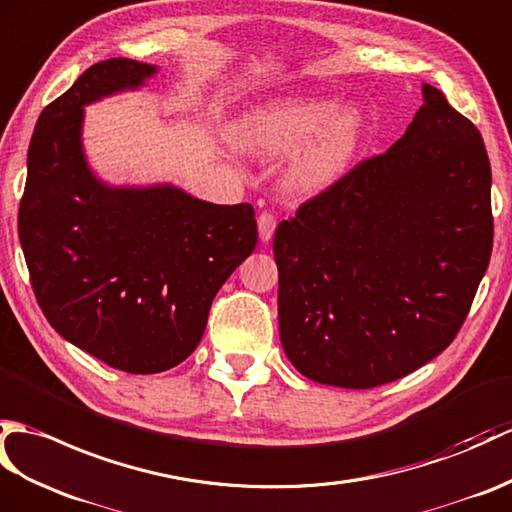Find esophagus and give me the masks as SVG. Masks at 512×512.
I'll return each instance as SVG.
<instances>
[{"instance_id": "34e87169", "label": "esophagus", "mask_w": 512, "mask_h": 512, "mask_svg": "<svg viewBox=\"0 0 512 512\" xmlns=\"http://www.w3.org/2000/svg\"><path fill=\"white\" fill-rule=\"evenodd\" d=\"M275 229H277V220H275V216H272V213H268V211H264V213H259V218H257V231H259V240L261 242H270L272 240V235H275Z\"/></svg>"}]
</instances>
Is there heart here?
Instances as JSON below:
<instances>
[{
	"label": "heart",
	"mask_w": 512,
	"mask_h": 512,
	"mask_svg": "<svg viewBox=\"0 0 512 512\" xmlns=\"http://www.w3.org/2000/svg\"><path fill=\"white\" fill-rule=\"evenodd\" d=\"M364 135L360 106L329 98H279L248 109L231 128L237 150L257 159L288 154L281 170L285 192L314 196L349 170Z\"/></svg>",
	"instance_id": "heart-1"
}]
</instances>
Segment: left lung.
Wrapping results in <instances>:
<instances>
[{
	"mask_svg": "<svg viewBox=\"0 0 512 512\" xmlns=\"http://www.w3.org/2000/svg\"><path fill=\"white\" fill-rule=\"evenodd\" d=\"M421 91L401 139L277 227L279 336L312 382L375 388L434 360L489 266L482 135L443 91Z\"/></svg>",
	"mask_w": 512,
	"mask_h": 512,
	"instance_id": "left-lung-1",
	"label": "left lung"
}]
</instances>
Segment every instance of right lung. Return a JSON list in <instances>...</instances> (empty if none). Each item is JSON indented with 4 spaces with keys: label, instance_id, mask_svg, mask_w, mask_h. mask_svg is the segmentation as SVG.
<instances>
[{
    "label": "right lung",
    "instance_id": "right-lung-1",
    "mask_svg": "<svg viewBox=\"0 0 512 512\" xmlns=\"http://www.w3.org/2000/svg\"><path fill=\"white\" fill-rule=\"evenodd\" d=\"M157 71L109 58L45 106L19 207L45 318L67 342L133 375L168 371L198 347L213 296L257 244L248 202L213 205L172 183L111 185L91 170L85 106L146 87Z\"/></svg>",
    "mask_w": 512,
    "mask_h": 512
}]
</instances>
